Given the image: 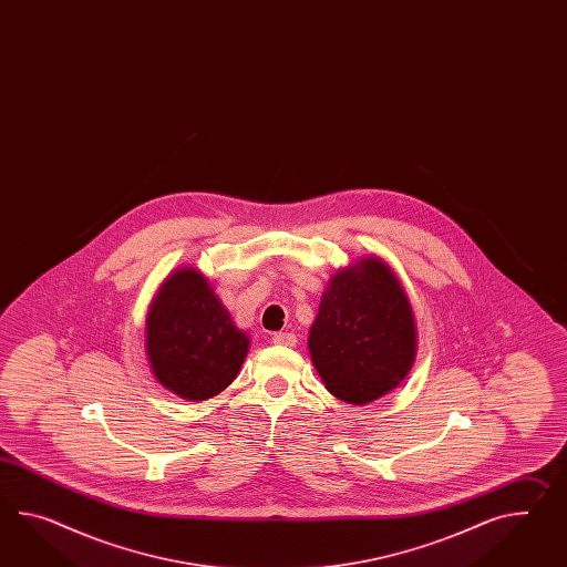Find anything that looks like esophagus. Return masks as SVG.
<instances>
[{"mask_svg":"<svg viewBox=\"0 0 567 567\" xmlns=\"http://www.w3.org/2000/svg\"><path fill=\"white\" fill-rule=\"evenodd\" d=\"M272 342L277 346H295L297 344V336L290 332H277L272 336Z\"/></svg>","mask_w":567,"mask_h":567,"instance_id":"34e87169","label":"esophagus"}]
</instances>
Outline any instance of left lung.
<instances>
[{
	"label": "left lung",
	"instance_id": "8db88e82",
	"mask_svg": "<svg viewBox=\"0 0 567 567\" xmlns=\"http://www.w3.org/2000/svg\"><path fill=\"white\" fill-rule=\"evenodd\" d=\"M309 352L326 389L357 405L385 395L408 374L414 313L385 262L364 258L332 278L309 332Z\"/></svg>",
	"mask_w": 567,
	"mask_h": 567
}]
</instances>
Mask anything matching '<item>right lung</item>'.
I'll use <instances>...</instances> for the list:
<instances>
[{"instance_id":"obj_1","label":"right lung","mask_w":567,"mask_h":567,"mask_svg":"<svg viewBox=\"0 0 567 567\" xmlns=\"http://www.w3.org/2000/svg\"><path fill=\"white\" fill-rule=\"evenodd\" d=\"M248 346L198 270L182 268L162 285L147 316V357L172 393L215 398L239 373Z\"/></svg>"}]
</instances>
